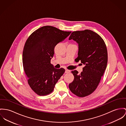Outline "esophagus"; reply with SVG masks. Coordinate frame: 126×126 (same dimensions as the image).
Masks as SVG:
<instances>
[{"mask_svg": "<svg viewBox=\"0 0 126 126\" xmlns=\"http://www.w3.org/2000/svg\"><path fill=\"white\" fill-rule=\"evenodd\" d=\"M70 72V71L68 69H66L65 70V73H69Z\"/></svg>", "mask_w": 126, "mask_h": 126, "instance_id": "1", "label": "esophagus"}]
</instances>
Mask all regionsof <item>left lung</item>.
<instances>
[{
    "instance_id": "8db88e82",
    "label": "left lung",
    "mask_w": 126,
    "mask_h": 126,
    "mask_svg": "<svg viewBox=\"0 0 126 126\" xmlns=\"http://www.w3.org/2000/svg\"><path fill=\"white\" fill-rule=\"evenodd\" d=\"M71 39L79 45L78 62L80 60L85 66L80 74L76 70L71 71L74 79L68 87L76 96L85 97L96 90L104 75L108 59L107 46L99 34L90 30L73 32Z\"/></svg>"
}]
</instances>
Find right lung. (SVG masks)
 Returning <instances> with one entry per match:
<instances>
[{"mask_svg":"<svg viewBox=\"0 0 126 126\" xmlns=\"http://www.w3.org/2000/svg\"><path fill=\"white\" fill-rule=\"evenodd\" d=\"M71 32L63 31L51 26L42 27L33 32L26 40L22 53L23 67L31 89L40 96L51 93L64 73L51 64L54 48Z\"/></svg>","mask_w":126,"mask_h":126,"instance_id":"add662e5","label":"right lung"}]
</instances>
